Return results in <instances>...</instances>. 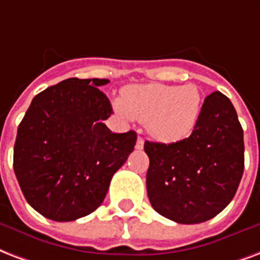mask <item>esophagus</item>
<instances>
[{"instance_id":"1","label":"esophagus","mask_w":260,"mask_h":260,"mask_svg":"<svg viewBox=\"0 0 260 260\" xmlns=\"http://www.w3.org/2000/svg\"><path fill=\"white\" fill-rule=\"evenodd\" d=\"M143 146H144V139L139 136L138 140H136V148H138V150H142Z\"/></svg>"}]
</instances>
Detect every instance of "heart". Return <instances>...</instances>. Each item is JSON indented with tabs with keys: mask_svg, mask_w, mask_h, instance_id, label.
<instances>
[{
	"mask_svg": "<svg viewBox=\"0 0 260 260\" xmlns=\"http://www.w3.org/2000/svg\"><path fill=\"white\" fill-rule=\"evenodd\" d=\"M113 108L125 121L146 122L147 132L162 143H174L193 132L202 109V95L195 84H134L122 91Z\"/></svg>",
	"mask_w": 260,
	"mask_h": 260,
	"instance_id": "1",
	"label": "heart"
}]
</instances>
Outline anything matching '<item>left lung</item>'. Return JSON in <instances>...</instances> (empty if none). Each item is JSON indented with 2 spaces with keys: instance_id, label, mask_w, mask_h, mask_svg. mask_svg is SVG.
I'll use <instances>...</instances> for the list:
<instances>
[{
  "instance_id": "left-lung-1",
  "label": "left lung",
  "mask_w": 260,
  "mask_h": 260,
  "mask_svg": "<svg viewBox=\"0 0 260 260\" xmlns=\"http://www.w3.org/2000/svg\"><path fill=\"white\" fill-rule=\"evenodd\" d=\"M152 209L178 223H201L233 199L244 172L243 128L231 99L206 96L195 129L176 143L146 142Z\"/></svg>"
}]
</instances>
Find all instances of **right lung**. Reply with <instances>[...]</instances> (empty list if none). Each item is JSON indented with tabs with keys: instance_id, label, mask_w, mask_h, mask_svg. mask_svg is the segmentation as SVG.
<instances>
[{
	"instance_id": "1",
	"label": "right lung",
	"mask_w": 260,
	"mask_h": 260,
	"mask_svg": "<svg viewBox=\"0 0 260 260\" xmlns=\"http://www.w3.org/2000/svg\"><path fill=\"white\" fill-rule=\"evenodd\" d=\"M108 79L71 77L32 99L17 128L13 169L25 201L43 217L68 222L98 209L136 132L113 134V113L98 87Z\"/></svg>"
}]
</instances>
